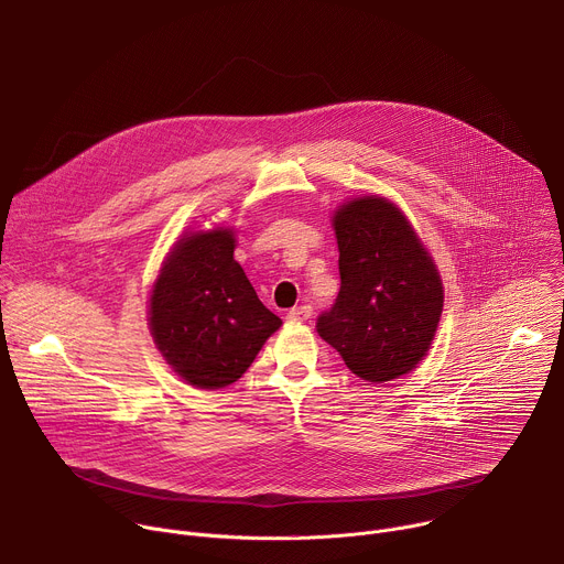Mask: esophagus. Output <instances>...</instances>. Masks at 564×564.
Listing matches in <instances>:
<instances>
[{
  "label": "esophagus",
  "instance_id": "1",
  "mask_svg": "<svg viewBox=\"0 0 564 564\" xmlns=\"http://www.w3.org/2000/svg\"><path fill=\"white\" fill-rule=\"evenodd\" d=\"M310 316H312V307L310 305H299V307L288 310V318L290 321H307Z\"/></svg>",
  "mask_w": 564,
  "mask_h": 564
}]
</instances>
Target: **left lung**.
<instances>
[{"mask_svg": "<svg viewBox=\"0 0 564 564\" xmlns=\"http://www.w3.org/2000/svg\"><path fill=\"white\" fill-rule=\"evenodd\" d=\"M341 290L316 333L366 381L411 372L435 337L444 290L420 236L390 200L364 196L333 218Z\"/></svg>", "mask_w": 564, "mask_h": 564, "instance_id": "8db88e82", "label": "left lung"}]
</instances>
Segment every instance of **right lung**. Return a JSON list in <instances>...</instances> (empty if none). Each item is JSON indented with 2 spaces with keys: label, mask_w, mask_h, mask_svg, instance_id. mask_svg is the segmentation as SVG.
Masks as SVG:
<instances>
[{
  "label": "right lung",
  "mask_w": 564,
  "mask_h": 564,
  "mask_svg": "<svg viewBox=\"0 0 564 564\" xmlns=\"http://www.w3.org/2000/svg\"><path fill=\"white\" fill-rule=\"evenodd\" d=\"M234 231L223 227L185 234L149 299L158 350L196 388L238 381L281 326L234 261Z\"/></svg>",
  "instance_id": "right-lung-1"
}]
</instances>
